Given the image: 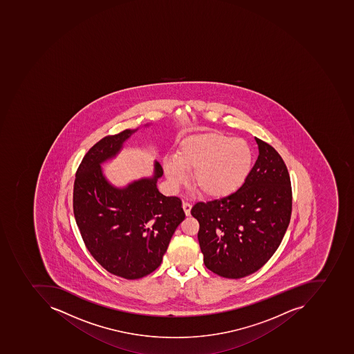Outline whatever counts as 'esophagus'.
Returning a JSON list of instances; mask_svg holds the SVG:
<instances>
[{
    "label": "esophagus",
    "instance_id": "obj_1",
    "mask_svg": "<svg viewBox=\"0 0 354 354\" xmlns=\"http://www.w3.org/2000/svg\"><path fill=\"white\" fill-rule=\"evenodd\" d=\"M183 209L186 216H189V214H191L192 205L189 204V203H187V201H184Z\"/></svg>",
    "mask_w": 354,
    "mask_h": 354
}]
</instances>
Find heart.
<instances>
[{"label": "heart", "instance_id": "obj_1", "mask_svg": "<svg viewBox=\"0 0 354 354\" xmlns=\"http://www.w3.org/2000/svg\"><path fill=\"white\" fill-rule=\"evenodd\" d=\"M253 165V151L246 140L207 132L184 138L176 157L167 158L163 168L173 186L185 183L186 171L194 170L192 183L203 196L223 198L246 183Z\"/></svg>", "mask_w": 354, "mask_h": 354}]
</instances>
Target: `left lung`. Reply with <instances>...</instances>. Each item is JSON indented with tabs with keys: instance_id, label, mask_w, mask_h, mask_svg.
<instances>
[{
	"instance_id": "8db88e82",
	"label": "left lung",
	"mask_w": 354,
	"mask_h": 354,
	"mask_svg": "<svg viewBox=\"0 0 354 354\" xmlns=\"http://www.w3.org/2000/svg\"><path fill=\"white\" fill-rule=\"evenodd\" d=\"M257 160L236 193L197 203L191 214L199 222L198 242L207 268L239 279L270 259L291 219L292 189L287 165L270 145L255 138Z\"/></svg>"
}]
</instances>
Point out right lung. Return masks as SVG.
Instances as JSON below:
<instances>
[{"mask_svg":"<svg viewBox=\"0 0 354 354\" xmlns=\"http://www.w3.org/2000/svg\"><path fill=\"white\" fill-rule=\"evenodd\" d=\"M137 129L109 135L88 150L78 167L73 209L86 248L110 274L134 280L160 266L178 225L185 219L181 199L158 191L162 167L151 178L125 187L109 183L101 163L115 157Z\"/></svg>","mask_w":354,"mask_h":354,"instance_id":"1","label":"right lung"}]
</instances>
